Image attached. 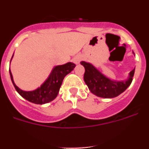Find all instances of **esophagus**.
<instances>
[{
  "mask_svg": "<svg viewBox=\"0 0 149 149\" xmlns=\"http://www.w3.org/2000/svg\"><path fill=\"white\" fill-rule=\"evenodd\" d=\"M81 60H82V56L81 55H77V56H75L73 58V62L75 64H79L80 62L81 61Z\"/></svg>",
  "mask_w": 149,
  "mask_h": 149,
  "instance_id": "obj_1",
  "label": "esophagus"
}]
</instances>
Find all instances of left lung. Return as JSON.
<instances>
[{
	"instance_id": "8db88e82",
	"label": "left lung",
	"mask_w": 149,
	"mask_h": 149,
	"mask_svg": "<svg viewBox=\"0 0 149 149\" xmlns=\"http://www.w3.org/2000/svg\"><path fill=\"white\" fill-rule=\"evenodd\" d=\"M81 64L85 68L84 79L88 88L93 94L101 98H115L125 91L131 85L135 72L134 68L130 72L127 80L114 81L101 73L92 63L81 61Z\"/></svg>"
}]
</instances>
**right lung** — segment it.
Segmentation results:
<instances>
[{
	"mask_svg": "<svg viewBox=\"0 0 149 149\" xmlns=\"http://www.w3.org/2000/svg\"><path fill=\"white\" fill-rule=\"evenodd\" d=\"M13 57V55L12 56V59ZM11 60H10V63H11ZM75 66V64L71 62L65 63L64 65H56L54 67L45 81L39 87L33 91H24L18 88L13 81V74L10 69V74L13 85L18 94L22 97L32 103L36 104H44L51 102V101L56 98L59 93L60 88L64 77L68 73H70Z\"/></svg>",
	"mask_w": 149,
	"mask_h": 149,
	"instance_id": "1",
	"label": "right lung"
}]
</instances>
